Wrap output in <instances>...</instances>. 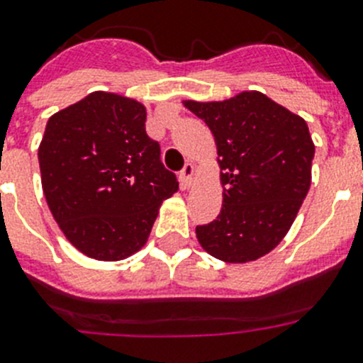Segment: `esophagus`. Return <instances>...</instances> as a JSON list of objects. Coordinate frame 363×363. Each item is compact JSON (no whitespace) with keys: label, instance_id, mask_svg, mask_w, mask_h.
I'll return each instance as SVG.
<instances>
[{"label":"esophagus","instance_id":"obj_1","mask_svg":"<svg viewBox=\"0 0 363 363\" xmlns=\"http://www.w3.org/2000/svg\"><path fill=\"white\" fill-rule=\"evenodd\" d=\"M194 172H196L194 165L192 163H185L184 169L179 171V182H182L184 187H191L192 179H194Z\"/></svg>","mask_w":363,"mask_h":363}]
</instances>
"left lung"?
I'll list each match as a JSON object with an SVG mask.
<instances>
[{
    "mask_svg": "<svg viewBox=\"0 0 363 363\" xmlns=\"http://www.w3.org/2000/svg\"><path fill=\"white\" fill-rule=\"evenodd\" d=\"M207 123L218 147L223 205L196 227L205 251L247 264L284 240L311 187L314 143L306 120L258 91L223 101H184Z\"/></svg>",
    "mask_w": 363,
    "mask_h": 363,
    "instance_id": "left-lung-1",
    "label": "left lung"
}]
</instances>
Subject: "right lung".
I'll return each instance as SVG.
<instances>
[{
  "mask_svg": "<svg viewBox=\"0 0 363 363\" xmlns=\"http://www.w3.org/2000/svg\"><path fill=\"white\" fill-rule=\"evenodd\" d=\"M145 120L140 101L99 91L47 121L38 150L45 198L89 258L118 262L140 251L162 201L178 191Z\"/></svg>",
  "mask_w": 363,
  "mask_h": 363,
  "instance_id": "right-lung-1",
  "label": "right lung"
}]
</instances>
